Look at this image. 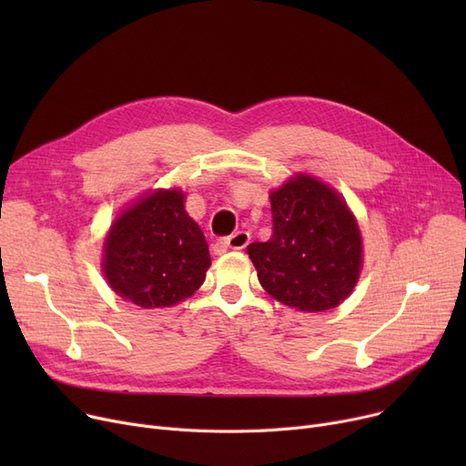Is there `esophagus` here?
Wrapping results in <instances>:
<instances>
[{
  "instance_id": "34e87169",
  "label": "esophagus",
  "mask_w": 466,
  "mask_h": 466,
  "mask_svg": "<svg viewBox=\"0 0 466 466\" xmlns=\"http://www.w3.org/2000/svg\"><path fill=\"white\" fill-rule=\"evenodd\" d=\"M249 232H243V230H239V232H234L232 236H228L227 239H225V248H228V249H236V251H239V249H246L248 248V243H249Z\"/></svg>"
}]
</instances>
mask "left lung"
I'll return each mask as SVG.
<instances>
[{
    "mask_svg": "<svg viewBox=\"0 0 466 466\" xmlns=\"http://www.w3.org/2000/svg\"><path fill=\"white\" fill-rule=\"evenodd\" d=\"M274 228L248 246L262 289L300 311H327L344 302L362 270L359 223L336 188L297 174L270 190Z\"/></svg>",
    "mask_w": 466,
    "mask_h": 466,
    "instance_id": "8db88e82",
    "label": "left lung"
}]
</instances>
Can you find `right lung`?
Returning <instances> with one entry per match:
<instances>
[{"mask_svg":"<svg viewBox=\"0 0 466 466\" xmlns=\"http://www.w3.org/2000/svg\"><path fill=\"white\" fill-rule=\"evenodd\" d=\"M211 257L200 227L185 209L181 188H157L111 223L102 272L115 295L143 309L169 308L192 297Z\"/></svg>","mask_w":466,"mask_h":466,"instance_id":"1","label":"right lung"}]
</instances>
